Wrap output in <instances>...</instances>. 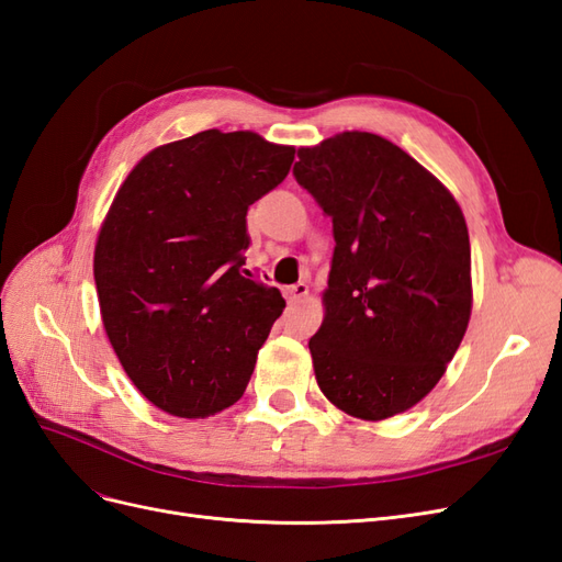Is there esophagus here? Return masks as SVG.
Instances as JSON below:
<instances>
[{
  "mask_svg": "<svg viewBox=\"0 0 562 562\" xmlns=\"http://www.w3.org/2000/svg\"><path fill=\"white\" fill-rule=\"evenodd\" d=\"M310 295V285L307 283H295L285 288V300L288 302H300Z\"/></svg>",
  "mask_w": 562,
  "mask_h": 562,
  "instance_id": "34e87169",
  "label": "esophagus"
}]
</instances>
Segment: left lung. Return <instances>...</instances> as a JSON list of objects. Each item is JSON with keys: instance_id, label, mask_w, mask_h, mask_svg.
<instances>
[{"instance_id": "8db88e82", "label": "left lung", "mask_w": 562, "mask_h": 562, "mask_svg": "<svg viewBox=\"0 0 562 562\" xmlns=\"http://www.w3.org/2000/svg\"><path fill=\"white\" fill-rule=\"evenodd\" d=\"M293 176L333 220L326 316L310 339L326 398L386 419L443 378L471 316L462 209L427 168L375 133L300 147Z\"/></svg>"}]
</instances>
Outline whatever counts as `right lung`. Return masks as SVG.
<instances>
[{
    "mask_svg": "<svg viewBox=\"0 0 562 562\" xmlns=\"http://www.w3.org/2000/svg\"><path fill=\"white\" fill-rule=\"evenodd\" d=\"M295 147L215 128L151 149L98 234L100 314L131 382L176 417L241 398L281 316L279 288L248 279L250 203L291 171Z\"/></svg>",
    "mask_w": 562,
    "mask_h": 562,
    "instance_id": "add662e5",
    "label": "right lung"
}]
</instances>
